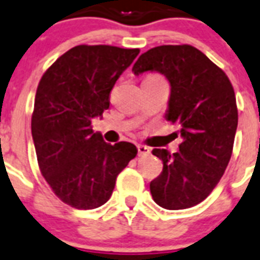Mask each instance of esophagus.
<instances>
[{
	"instance_id": "obj_1",
	"label": "esophagus",
	"mask_w": 260,
	"mask_h": 260,
	"mask_svg": "<svg viewBox=\"0 0 260 260\" xmlns=\"http://www.w3.org/2000/svg\"><path fill=\"white\" fill-rule=\"evenodd\" d=\"M137 151H139V156H148L151 153V148L147 145H137Z\"/></svg>"
}]
</instances>
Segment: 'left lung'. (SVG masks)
I'll return each instance as SVG.
<instances>
[{
    "label": "left lung",
    "instance_id": "obj_1",
    "mask_svg": "<svg viewBox=\"0 0 260 260\" xmlns=\"http://www.w3.org/2000/svg\"><path fill=\"white\" fill-rule=\"evenodd\" d=\"M135 75L160 72L171 84L167 120L178 124L179 152L155 148L163 161L151 181L152 198L166 210L202 203L216 187L233 155L238 126L234 86L224 72L195 46L161 45L147 50L132 68Z\"/></svg>",
    "mask_w": 260,
    "mask_h": 260
}]
</instances>
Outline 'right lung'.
Wrapping results in <instances>:
<instances>
[{
  "instance_id": "add662e5",
  "label": "right lung",
  "mask_w": 260,
  "mask_h": 260,
  "mask_svg": "<svg viewBox=\"0 0 260 260\" xmlns=\"http://www.w3.org/2000/svg\"><path fill=\"white\" fill-rule=\"evenodd\" d=\"M140 49L77 45L42 75L31 113L41 175L54 195L77 210L111 198L117 175L137 155L132 143H105L92 120L109 108L112 88Z\"/></svg>"
}]
</instances>
